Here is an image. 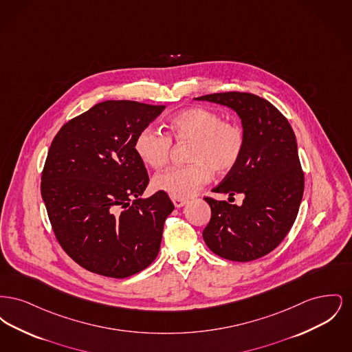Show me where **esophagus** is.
<instances>
[{
	"label": "esophagus",
	"mask_w": 352,
	"mask_h": 352,
	"mask_svg": "<svg viewBox=\"0 0 352 352\" xmlns=\"http://www.w3.org/2000/svg\"><path fill=\"white\" fill-rule=\"evenodd\" d=\"M171 201H173L174 206H175L177 208H181V207H184V206L187 204V201H186V199H178V198H173Z\"/></svg>",
	"instance_id": "34e87169"
}]
</instances>
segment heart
Here are the masks:
<instances>
[{"instance_id": "b5f03b06", "label": "heart", "mask_w": 352, "mask_h": 352, "mask_svg": "<svg viewBox=\"0 0 352 352\" xmlns=\"http://www.w3.org/2000/svg\"><path fill=\"white\" fill-rule=\"evenodd\" d=\"M170 135L178 142H192L188 166H174L158 173L153 184L171 198L192 197L203 184L211 179L212 170L226 174L239 164L245 134L234 121H223V116L210 108L195 107L174 115L168 121ZM134 151L140 160L153 168L168 164L171 138L154 128H144L137 134Z\"/></svg>"}]
</instances>
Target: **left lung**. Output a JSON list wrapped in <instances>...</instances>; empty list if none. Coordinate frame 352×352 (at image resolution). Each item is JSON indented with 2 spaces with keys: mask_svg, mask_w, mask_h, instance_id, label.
<instances>
[{
  "mask_svg": "<svg viewBox=\"0 0 352 352\" xmlns=\"http://www.w3.org/2000/svg\"><path fill=\"white\" fill-rule=\"evenodd\" d=\"M231 108L241 120L245 146L239 164L214 192L244 195L241 206L204 198L211 219L207 247L223 258L247 263L273 251L292 228L303 195L297 140L289 121L268 100L247 92L197 98Z\"/></svg>",
  "mask_w": 352,
  "mask_h": 352,
  "instance_id": "obj_1",
  "label": "left lung"
}]
</instances>
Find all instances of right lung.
Instances as JSON below:
<instances>
[{
  "mask_svg": "<svg viewBox=\"0 0 352 352\" xmlns=\"http://www.w3.org/2000/svg\"><path fill=\"white\" fill-rule=\"evenodd\" d=\"M165 108L102 101L69 120L51 142L42 198L59 244L89 272L125 278L158 254L174 204L162 191L141 197L149 175L134 142Z\"/></svg>",
  "mask_w": 352,
  "mask_h": 352,
  "instance_id": "add662e5",
  "label": "right lung"
}]
</instances>
